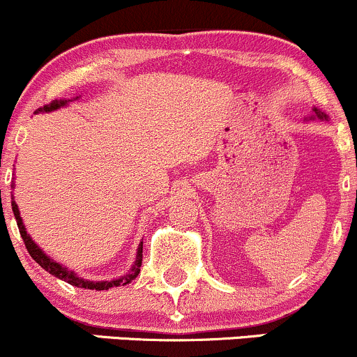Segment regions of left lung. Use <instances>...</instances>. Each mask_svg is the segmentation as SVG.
I'll return each instance as SVG.
<instances>
[{
    "instance_id": "obj_1",
    "label": "left lung",
    "mask_w": 357,
    "mask_h": 357,
    "mask_svg": "<svg viewBox=\"0 0 357 357\" xmlns=\"http://www.w3.org/2000/svg\"><path fill=\"white\" fill-rule=\"evenodd\" d=\"M327 121L328 122V116L325 112H321L320 109H318V107H313L312 109V114H310L308 117H305V121Z\"/></svg>"
}]
</instances>
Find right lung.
<instances>
[{"instance_id": "right-lung-1", "label": "right lung", "mask_w": 357, "mask_h": 357, "mask_svg": "<svg viewBox=\"0 0 357 357\" xmlns=\"http://www.w3.org/2000/svg\"><path fill=\"white\" fill-rule=\"evenodd\" d=\"M78 98L79 97L61 98V100H52L51 103H49V105L40 107V109L37 110L36 114H39V112H54V110L61 109V107H64V105H68V103L73 102V100H78ZM11 189H15V182L11 183ZM11 209H13V216H15V220H17L18 229H20V235H22V238H24L26 250H29V254L32 255V259L36 260L37 264H39L42 269H45V271L49 272V274H52L57 279H63V281L68 282V284L76 286V287H85V289L103 291V289H110V287L129 284V282H131L132 279H136L137 274H139L141 260H143V241H141L139 247H137L136 260H134L131 271H129L128 274L121 275V278L112 279V281H88V279L79 278V275L76 274L75 271H70V269H68V267H64L63 264L56 262L54 259H51V257L45 254V252L42 250L39 245H37L36 241L32 240V236H30L29 233H26L24 220H22V216H20V209H18V204H17V202H15L13 195H11Z\"/></svg>"}]
</instances>
